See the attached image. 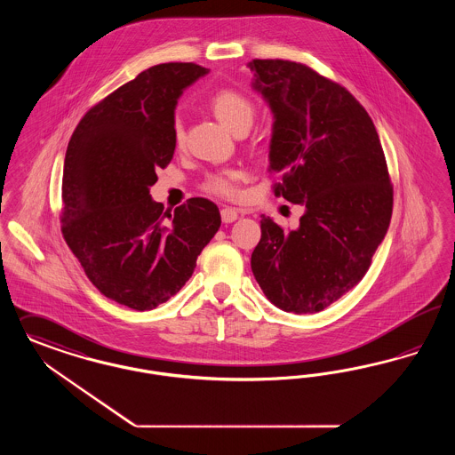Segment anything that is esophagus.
<instances>
[{
  "instance_id": "obj_1",
  "label": "esophagus",
  "mask_w": 455,
  "mask_h": 455,
  "mask_svg": "<svg viewBox=\"0 0 455 455\" xmlns=\"http://www.w3.org/2000/svg\"><path fill=\"white\" fill-rule=\"evenodd\" d=\"M236 219H238V212H236L235 208L225 206V208L221 210V220H223L225 223H232V221H235Z\"/></svg>"
}]
</instances>
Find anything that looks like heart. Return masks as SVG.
I'll list each match as a JSON object with an SVG mask.
<instances>
[{
	"label": "heart",
	"mask_w": 455,
	"mask_h": 455,
	"mask_svg": "<svg viewBox=\"0 0 455 455\" xmlns=\"http://www.w3.org/2000/svg\"><path fill=\"white\" fill-rule=\"evenodd\" d=\"M210 108L219 116L220 122L236 132L238 128L251 127L254 122V101L243 92L235 90H221L215 92L210 100ZM172 137L178 146L184 142V127L180 118L172 124ZM245 178L242 169H221L206 174L203 181V189L217 195L220 198H236L240 191V182Z\"/></svg>",
	"instance_id": "b5f03b06"
}]
</instances>
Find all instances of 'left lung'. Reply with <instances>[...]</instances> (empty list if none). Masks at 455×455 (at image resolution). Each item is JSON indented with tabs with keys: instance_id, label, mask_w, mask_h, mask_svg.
Masks as SVG:
<instances>
[{
	"instance_id": "obj_1",
	"label": "left lung",
	"mask_w": 455,
	"mask_h": 455,
	"mask_svg": "<svg viewBox=\"0 0 455 455\" xmlns=\"http://www.w3.org/2000/svg\"><path fill=\"white\" fill-rule=\"evenodd\" d=\"M254 88L273 109L275 196L305 208L298 230L260 220L251 266L277 308L316 313L359 284L387 232L393 184L363 105L307 64L254 59Z\"/></svg>"
}]
</instances>
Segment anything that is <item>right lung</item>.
Segmentation results:
<instances>
[{
    "instance_id": "obj_1",
    "label": "right lung",
    "mask_w": 455,
    "mask_h": 455,
    "mask_svg": "<svg viewBox=\"0 0 455 455\" xmlns=\"http://www.w3.org/2000/svg\"><path fill=\"white\" fill-rule=\"evenodd\" d=\"M206 73L195 62L148 68L88 109L66 150L62 235L92 286L128 308L180 291L221 225L210 200L171 213L148 195L174 156L178 98Z\"/></svg>"
}]
</instances>
